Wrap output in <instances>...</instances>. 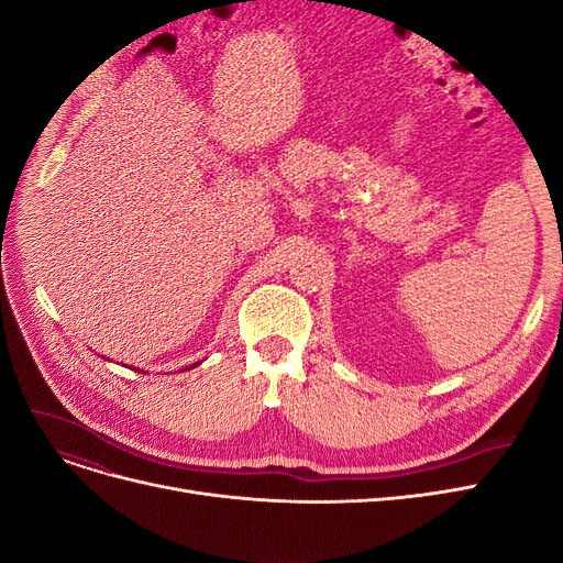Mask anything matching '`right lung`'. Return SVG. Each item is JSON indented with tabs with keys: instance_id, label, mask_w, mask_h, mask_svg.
I'll use <instances>...</instances> for the list:
<instances>
[{
	"instance_id": "1",
	"label": "right lung",
	"mask_w": 563,
	"mask_h": 563,
	"mask_svg": "<svg viewBox=\"0 0 563 563\" xmlns=\"http://www.w3.org/2000/svg\"><path fill=\"white\" fill-rule=\"evenodd\" d=\"M197 364H199V362H197ZM197 364H192V366H187V368H195V366H197ZM187 368H183V371H187Z\"/></svg>"
}]
</instances>
